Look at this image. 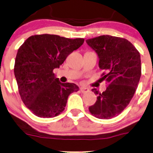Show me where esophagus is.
Returning <instances> with one entry per match:
<instances>
[{"mask_svg":"<svg viewBox=\"0 0 153 153\" xmlns=\"http://www.w3.org/2000/svg\"><path fill=\"white\" fill-rule=\"evenodd\" d=\"M80 91H81L82 93H86V92H89V89L86 87H80Z\"/></svg>","mask_w":153,"mask_h":153,"instance_id":"esophagus-1","label":"esophagus"}]
</instances>
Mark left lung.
<instances>
[{"label": "left lung", "mask_w": 153, "mask_h": 153, "mask_svg": "<svg viewBox=\"0 0 153 153\" xmlns=\"http://www.w3.org/2000/svg\"><path fill=\"white\" fill-rule=\"evenodd\" d=\"M97 52L99 67L104 71L101 76L108 85L98 95L96 102L89 107L90 113L100 119L117 116L132 100L141 75L140 53L128 40L111 35H101L86 40Z\"/></svg>", "instance_id": "obj_1"}]
</instances>
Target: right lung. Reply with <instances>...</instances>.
<instances>
[{
  "instance_id": "add662e5",
  "label": "right lung",
  "mask_w": 153,
  "mask_h": 153,
  "mask_svg": "<svg viewBox=\"0 0 153 153\" xmlns=\"http://www.w3.org/2000/svg\"><path fill=\"white\" fill-rule=\"evenodd\" d=\"M84 42V38L42 34L32 35L19 47L14 73L21 100L34 115L41 118L57 116L65 109L68 96L78 91L73 83L60 82L53 69Z\"/></svg>"
}]
</instances>
